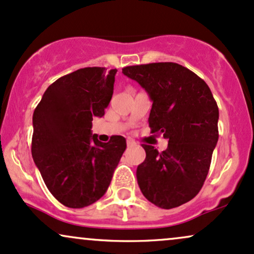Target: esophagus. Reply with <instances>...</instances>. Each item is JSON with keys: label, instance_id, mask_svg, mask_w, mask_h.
I'll return each instance as SVG.
<instances>
[{"label": "esophagus", "instance_id": "1", "mask_svg": "<svg viewBox=\"0 0 254 254\" xmlns=\"http://www.w3.org/2000/svg\"><path fill=\"white\" fill-rule=\"evenodd\" d=\"M133 145H135V141H134L133 139L128 138L127 139V146H128V147H129V146H133Z\"/></svg>", "mask_w": 254, "mask_h": 254}]
</instances>
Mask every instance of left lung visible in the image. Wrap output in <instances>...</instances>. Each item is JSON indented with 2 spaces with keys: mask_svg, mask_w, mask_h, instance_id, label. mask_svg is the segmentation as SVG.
<instances>
[{
  "mask_svg": "<svg viewBox=\"0 0 254 254\" xmlns=\"http://www.w3.org/2000/svg\"><path fill=\"white\" fill-rule=\"evenodd\" d=\"M150 96L148 125L162 133L168 148L142 144L144 163L136 169L142 195L163 209L180 207L197 195L219 140V108L209 86L177 63H152L122 68Z\"/></svg>",
  "mask_w": 254,
  "mask_h": 254,
  "instance_id": "obj_1",
  "label": "left lung"
}]
</instances>
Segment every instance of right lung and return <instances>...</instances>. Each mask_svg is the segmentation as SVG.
<instances>
[{"instance_id":"1","label":"right lung","mask_w":254,"mask_h":254,"mask_svg":"<svg viewBox=\"0 0 254 254\" xmlns=\"http://www.w3.org/2000/svg\"><path fill=\"white\" fill-rule=\"evenodd\" d=\"M116 68L84 67L52 83L33 114L32 156L47 189L62 204L84 208L108 189L126 150V139L109 142L91 134L114 90Z\"/></svg>"}]
</instances>
